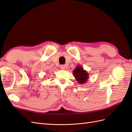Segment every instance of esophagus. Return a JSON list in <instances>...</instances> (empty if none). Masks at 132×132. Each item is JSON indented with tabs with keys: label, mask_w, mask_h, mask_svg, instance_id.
Segmentation results:
<instances>
[{
	"label": "esophagus",
	"mask_w": 132,
	"mask_h": 132,
	"mask_svg": "<svg viewBox=\"0 0 132 132\" xmlns=\"http://www.w3.org/2000/svg\"><path fill=\"white\" fill-rule=\"evenodd\" d=\"M66 68V65H62L61 66V69L62 70H64Z\"/></svg>",
	"instance_id": "34e87169"
}]
</instances>
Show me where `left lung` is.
Masks as SVG:
<instances>
[{"label":"left lung","mask_w":132,"mask_h":132,"mask_svg":"<svg viewBox=\"0 0 132 132\" xmlns=\"http://www.w3.org/2000/svg\"><path fill=\"white\" fill-rule=\"evenodd\" d=\"M73 74L75 80L80 84H84L87 82L89 77L88 72L84 69L82 67L78 65L73 71Z\"/></svg>","instance_id":"8db88e82"}]
</instances>
